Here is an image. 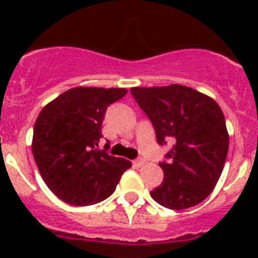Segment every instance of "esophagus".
<instances>
[{"label": "esophagus", "instance_id": "1", "mask_svg": "<svg viewBox=\"0 0 258 258\" xmlns=\"http://www.w3.org/2000/svg\"><path fill=\"white\" fill-rule=\"evenodd\" d=\"M134 165L137 166V167H142V166L146 165V161L143 159V158H139V159H137V161H134Z\"/></svg>", "mask_w": 258, "mask_h": 258}]
</instances>
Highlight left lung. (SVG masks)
<instances>
[{
	"instance_id": "8db88e82",
	"label": "left lung",
	"mask_w": 258,
	"mask_h": 258,
	"mask_svg": "<svg viewBox=\"0 0 258 258\" xmlns=\"http://www.w3.org/2000/svg\"><path fill=\"white\" fill-rule=\"evenodd\" d=\"M134 99L151 120L159 145H175L159 163L165 178L151 197L172 210L201 204L224 170L229 134L224 113L212 97L190 87H134Z\"/></svg>"
}]
</instances>
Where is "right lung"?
<instances>
[{
    "mask_svg": "<svg viewBox=\"0 0 258 258\" xmlns=\"http://www.w3.org/2000/svg\"><path fill=\"white\" fill-rule=\"evenodd\" d=\"M125 93V88L76 87L38 113L32 141L34 161L50 191L67 204L101 202L131 167L127 159L97 149L107 107Z\"/></svg>",
    "mask_w": 258,
    "mask_h": 258,
    "instance_id": "obj_1",
    "label": "right lung"
}]
</instances>
